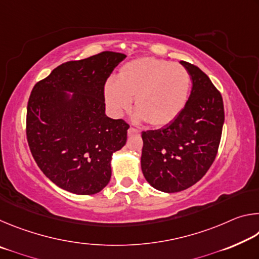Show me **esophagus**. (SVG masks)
Listing matches in <instances>:
<instances>
[{
	"label": "esophagus",
	"mask_w": 259,
	"mask_h": 259,
	"mask_svg": "<svg viewBox=\"0 0 259 259\" xmlns=\"http://www.w3.org/2000/svg\"><path fill=\"white\" fill-rule=\"evenodd\" d=\"M140 134V131L133 128V126H130V128L128 129V135L129 136H138Z\"/></svg>",
	"instance_id": "obj_1"
}]
</instances>
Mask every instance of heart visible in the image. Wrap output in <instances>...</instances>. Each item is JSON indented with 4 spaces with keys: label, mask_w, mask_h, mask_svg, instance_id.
I'll list each match as a JSON object with an SVG mask.
<instances>
[{
    "label": "heart",
    "mask_w": 259,
    "mask_h": 259,
    "mask_svg": "<svg viewBox=\"0 0 259 259\" xmlns=\"http://www.w3.org/2000/svg\"><path fill=\"white\" fill-rule=\"evenodd\" d=\"M191 75L181 64L142 57L120 68L117 80L105 85V100L114 115L131 107L138 117L154 128L171 123L186 106L191 90Z\"/></svg>",
    "instance_id": "heart-1"
}]
</instances>
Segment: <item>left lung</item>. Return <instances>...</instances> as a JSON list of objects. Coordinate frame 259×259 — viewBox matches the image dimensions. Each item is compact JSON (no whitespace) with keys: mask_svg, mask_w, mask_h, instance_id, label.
<instances>
[{"mask_svg":"<svg viewBox=\"0 0 259 259\" xmlns=\"http://www.w3.org/2000/svg\"><path fill=\"white\" fill-rule=\"evenodd\" d=\"M192 91L185 108L171 123L143 131L142 170L156 190L175 193L202 178L216 159L225 113L222 95L207 74L187 61Z\"/></svg>","mask_w":259,"mask_h":259,"instance_id":"left-lung-1","label":"left lung"}]
</instances>
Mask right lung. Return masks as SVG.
Instances as JSON below:
<instances>
[{
    "label": "right lung",
    "instance_id": "obj_1",
    "mask_svg": "<svg viewBox=\"0 0 259 259\" xmlns=\"http://www.w3.org/2000/svg\"><path fill=\"white\" fill-rule=\"evenodd\" d=\"M124 54L103 51L59 65L30 93L26 137L42 172L65 191L96 194L111 179L114 152L129 124L105 114L104 88ZM63 91H72L69 100Z\"/></svg>",
    "mask_w": 259,
    "mask_h": 259
}]
</instances>
